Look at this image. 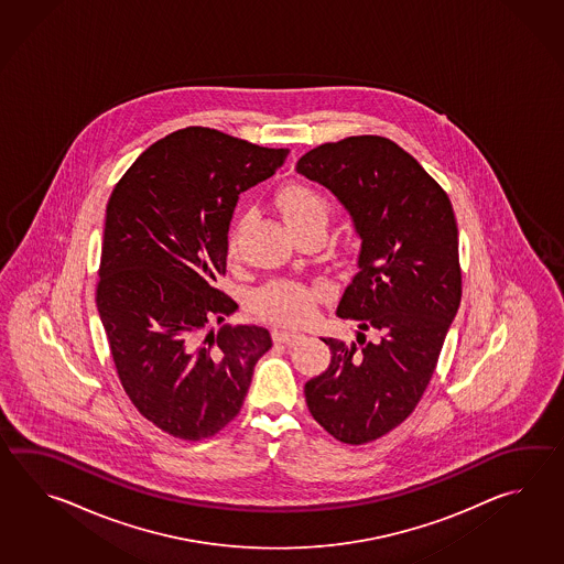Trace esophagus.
I'll use <instances>...</instances> for the list:
<instances>
[{
  "label": "esophagus",
  "mask_w": 564,
  "mask_h": 564,
  "mask_svg": "<svg viewBox=\"0 0 564 564\" xmlns=\"http://www.w3.org/2000/svg\"><path fill=\"white\" fill-rule=\"evenodd\" d=\"M300 333H296V330H288V328H276L274 330V340L276 343H282V345H292V343H296L300 338Z\"/></svg>",
  "instance_id": "1"
}]
</instances>
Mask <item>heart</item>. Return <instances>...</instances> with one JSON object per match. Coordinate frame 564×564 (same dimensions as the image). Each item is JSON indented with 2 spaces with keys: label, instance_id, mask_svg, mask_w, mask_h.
<instances>
[{
  "label": "heart",
  "instance_id": "1",
  "mask_svg": "<svg viewBox=\"0 0 564 564\" xmlns=\"http://www.w3.org/2000/svg\"><path fill=\"white\" fill-rule=\"evenodd\" d=\"M278 209L286 228L294 234L306 226H326L328 204L321 193L304 185H288L276 197ZM238 234L229 240V252L236 253ZM321 288L300 282H276L260 290L252 299L253 312L280 324H302L316 312Z\"/></svg>",
  "mask_w": 564,
  "mask_h": 564
}]
</instances>
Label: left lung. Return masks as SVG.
<instances>
[{
	"instance_id": "left-lung-1",
	"label": "left lung",
	"mask_w": 564,
	"mask_h": 564,
	"mask_svg": "<svg viewBox=\"0 0 564 564\" xmlns=\"http://www.w3.org/2000/svg\"><path fill=\"white\" fill-rule=\"evenodd\" d=\"M296 171L335 193L360 238L359 270L336 314L357 343L323 338L326 371L304 384L312 417L343 444H369L417 408L462 300L454 207L399 144L360 134L300 156Z\"/></svg>"
}]
</instances>
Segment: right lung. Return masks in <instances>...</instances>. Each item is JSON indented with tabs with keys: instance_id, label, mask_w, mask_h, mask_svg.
Wrapping results in <instances>:
<instances>
[{
	"instance_id": "add662e5",
	"label": "right lung",
	"mask_w": 564,
	"mask_h": 564,
	"mask_svg": "<svg viewBox=\"0 0 564 564\" xmlns=\"http://www.w3.org/2000/svg\"><path fill=\"white\" fill-rule=\"evenodd\" d=\"M286 156L187 127L141 153L108 199L96 306L124 393L173 437L224 430L272 347L264 326L214 328L238 311L217 280L238 195Z\"/></svg>"
}]
</instances>
